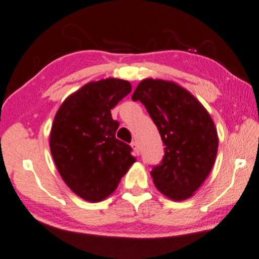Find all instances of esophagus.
<instances>
[{
  "label": "esophagus",
  "mask_w": 259,
  "mask_h": 259,
  "mask_svg": "<svg viewBox=\"0 0 259 259\" xmlns=\"http://www.w3.org/2000/svg\"><path fill=\"white\" fill-rule=\"evenodd\" d=\"M132 147L134 149V152H135V154H139L140 153V146L138 141H133L132 142Z\"/></svg>",
  "instance_id": "34e87169"
}]
</instances>
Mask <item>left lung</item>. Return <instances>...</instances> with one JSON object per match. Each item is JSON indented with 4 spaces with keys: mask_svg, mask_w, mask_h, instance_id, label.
Wrapping results in <instances>:
<instances>
[{
    "mask_svg": "<svg viewBox=\"0 0 259 259\" xmlns=\"http://www.w3.org/2000/svg\"><path fill=\"white\" fill-rule=\"evenodd\" d=\"M132 99L145 105L165 145L163 160L151 171L155 187L171 200L191 198L216 160L212 118L194 95L171 80L143 79Z\"/></svg>",
    "mask_w": 259,
    "mask_h": 259,
    "instance_id": "left-lung-1",
    "label": "left lung"
}]
</instances>
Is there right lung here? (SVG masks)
<instances>
[{"label":"right lung","mask_w":259,"mask_h":259,"mask_svg":"<svg viewBox=\"0 0 259 259\" xmlns=\"http://www.w3.org/2000/svg\"><path fill=\"white\" fill-rule=\"evenodd\" d=\"M132 92L127 80L89 82L62 102L49 146L61 179L84 200H104L135 163L132 147L116 138L119 123L111 110Z\"/></svg>","instance_id":"add662e5"}]
</instances>
